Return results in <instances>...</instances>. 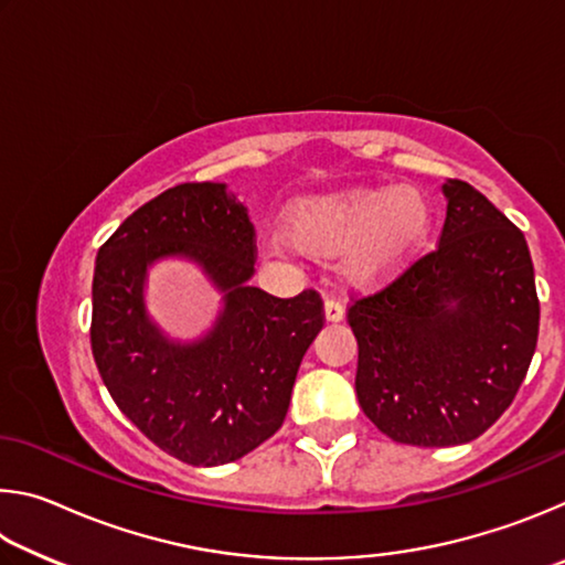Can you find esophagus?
<instances>
[{
	"label": "esophagus",
	"instance_id": "esophagus-1",
	"mask_svg": "<svg viewBox=\"0 0 565 565\" xmlns=\"http://www.w3.org/2000/svg\"><path fill=\"white\" fill-rule=\"evenodd\" d=\"M323 319H327L329 323L343 321V306L339 301L327 299V303H323Z\"/></svg>",
	"mask_w": 565,
	"mask_h": 565
}]
</instances>
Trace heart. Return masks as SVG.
<instances>
[{"label":"heart","instance_id":"obj_1","mask_svg":"<svg viewBox=\"0 0 565 565\" xmlns=\"http://www.w3.org/2000/svg\"><path fill=\"white\" fill-rule=\"evenodd\" d=\"M431 232V199L411 184L311 194L286 214L291 244L317 259L341 256V276L356 289L394 281L418 259Z\"/></svg>","mask_w":565,"mask_h":565}]
</instances>
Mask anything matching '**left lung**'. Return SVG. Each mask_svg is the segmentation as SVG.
Segmentation results:
<instances>
[{
  "instance_id": "obj_1",
  "label": "left lung",
  "mask_w": 565,
  "mask_h": 565,
  "mask_svg": "<svg viewBox=\"0 0 565 565\" xmlns=\"http://www.w3.org/2000/svg\"><path fill=\"white\" fill-rule=\"evenodd\" d=\"M441 191L436 252L349 309L363 414L396 444L426 448L473 441L511 406L541 313L519 228L466 181Z\"/></svg>"
}]
</instances>
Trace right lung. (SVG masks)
<instances>
[{
  "label": "right lung",
  "mask_w": 565,
  "mask_h": 565,
  "mask_svg": "<svg viewBox=\"0 0 565 565\" xmlns=\"http://www.w3.org/2000/svg\"><path fill=\"white\" fill-rule=\"evenodd\" d=\"M194 263L223 296L212 328L169 338L146 303L148 271ZM248 209L218 181L179 184L137 209L99 248L92 284V353L114 404L161 451L222 466L271 438L296 371L323 327L313 291L256 289Z\"/></svg>",
  "instance_id": "obj_1"
}]
</instances>
